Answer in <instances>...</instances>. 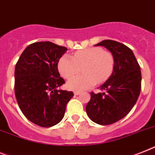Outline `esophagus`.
<instances>
[{"instance_id":"34e87169","label":"esophagus","mask_w":155,"mask_h":155,"mask_svg":"<svg viewBox=\"0 0 155 155\" xmlns=\"http://www.w3.org/2000/svg\"><path fill=\"white\" fill-rule=\"evenodd\" d=\"M80 94V91H75V92H74V94H75V95H79Z\"/></svg>"}]
</instances>
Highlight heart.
Here are the masks:
<instances>
[{"label":"heart","instance_id":"b5f03b06","mask_svg":"<svg viewBox=\"0 0 155 155\" xmlns=\"http://www.w3.org/2000/svg\"><path fill=\"white\" fill-rule=\"evenodd\" d=\"M82 67L84 74L71 78L67 83L68 89L84 91L94 87L97 81L106 80L113 71L114 59L101 48H91L76 52L72 57L65 54L58 62L59 72L65 79L78 73Z\"/></svg>","mask_w":155,"mask_h":155}]
</instances>
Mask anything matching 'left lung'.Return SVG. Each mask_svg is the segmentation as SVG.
<instances>
[{
    "label": "left lung",
    "mask_w": 155,
    "mask_h": 155,
    "mask_svg": "<svg viewBox=\"0 0 155 155\" xmlns=\"http://www.w3.org/2000/svg\"><path fill=\"white\" fill-rule=\"evenodd\" d=\"M94 45L110 50L114 70L100 87L103 93H91L86 112L94 123L108 125L124 118L135 106L141 90V71L132 50L124 44L104 40Z\"/></svg>",
    "instance_id": "obj_1"
}]
</instances>
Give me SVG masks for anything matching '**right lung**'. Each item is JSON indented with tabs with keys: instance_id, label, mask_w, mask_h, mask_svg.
<instances>
[{
	"instance_id": "add662e5",
	"label": "right lung",
	"mask_w": 155,
	"mask_h": 155,
	"mask_svg": "<svg viewBox=\"0 0 155 155\" xmlns=\"http://www.w3.org/2000/svg\"><path fill=\"white\" fill-rule=\"evenodd\" d=\"M68 49L51 41L29 45L15 68V94L23 115L48 128L63 119L73 92L58 90L65 81L58 71L60 58Z\"/></svg>"
}]
</instances>
